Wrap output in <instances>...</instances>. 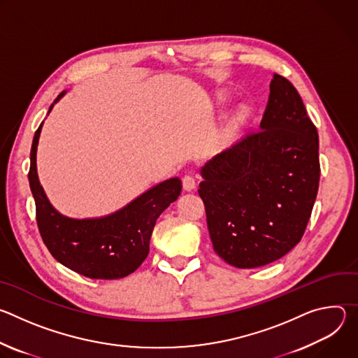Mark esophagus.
Wrapping results in <instances>:
<instances>
[{
    "mask_svg": "<svg viewBox=\"0 0 358 358\" xmlns=\"http://www.w3.org/2000/svg\"><path fill=\"white\" fill-rule=\"evenodd\" d=\"M182 187L185 191H192L195 188V178L192 174L188 173L182 177Z\"/></svg>",
    "mask_w": 358,
    "mask_h": 358,
    "instance_id": "34e87169",
    "label": "esophagus"
}]
</instances>
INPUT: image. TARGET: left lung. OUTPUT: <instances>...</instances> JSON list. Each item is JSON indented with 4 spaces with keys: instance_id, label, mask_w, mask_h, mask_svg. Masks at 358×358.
Instances as JSON below:
<instances>
[{
    "instance_id": "8db88e82",
    "label": "left lung",
    "mask_w": 358,
    "mask_h": 358,
    "mask_svg": "<svg viewBox=\"0 0 358 358\" xmlns=\"http://www.w3.org/2000/svg\"><path fill=\"white\" fill-rule=\"evenodd\" d=\"M259 130L201 169L214 250L241 269L272 264L301 239L316 201L319 134L296 87L273 75Z\"/></svg>"
}]
</instances>
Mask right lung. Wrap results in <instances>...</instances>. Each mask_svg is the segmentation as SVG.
Returning a JSON list of instances; mask_svg holds the SVG:
<instances>
[{
  "label": "right lung",
  "mask_w": 358,
  "mask_h": 358,
  "mask_svg": "<svg viewBox=\"0 0 358 358\" xmlns=\"http://www.w3.org/2000/svg\"><path fill=\"white\" fill-rule=\"evenodd\" d=\"M52 108L50 105L49 112ZM41 129L42 123L31 147L28 180L36 206V224L48 250L59 264L90 279L110 280L133 273L147 258L157 218L181 194V180L174 177L157 184L108 217L68 218L50 206L38 178L36 147Z\"/></svg>",
  "instance_id": "add662e5"
}]
</instances>
